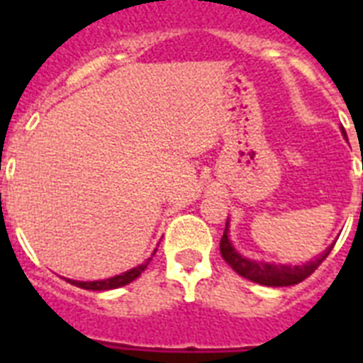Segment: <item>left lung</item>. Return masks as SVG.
<instances>
[{
	"instance_id": "obj_1",
	"label": "left lung",
	"mask_w": 363,
	"mask_h": 363,
	"mask_svg": "<svg viewBox=\"0 0 363 363\" xmlns=\"http://www.w3.org/2000/svg\"><path fill=\"white\" fill-rule=\"evenodd\" d=\"M332 248L333 247L324 250L318 258L309 262V264L294 265L292 267V265L264 264V262H252V259L242 258L228 239V226L220 239V254L222 258L226 259V264L241 277H245L248 281L258 282V284H264V286H292V284L305 281L307 277L315 273V269H318V265L328 258Z\"/></svg>"
}]
</instances>
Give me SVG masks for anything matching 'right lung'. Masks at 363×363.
<instances>
[{
	"label": "right lung",
	"mask_w": 363,
	"mask_h": 363,
	"mask_svg": "<svg viewBox=\"0 0 363 363\" xmlns=\"http://www.w3.org/2000/svg\"><path fill=\"white\" fill-rule=\"evenodd\" d=\"M152 258H148L145 264L137 265L133 269L125 271L122 275H116V277H111V279H105V281H92V282H81V281H67L71 284H75L79 288H84V290H113V288H121L125 286V284H130L131 281H135L137 277L141 275L143 271L147 269L148 262Z\"/></svg>",
	"instance_id": "1"
}]
</instances>
